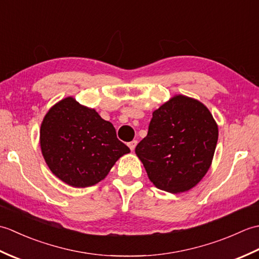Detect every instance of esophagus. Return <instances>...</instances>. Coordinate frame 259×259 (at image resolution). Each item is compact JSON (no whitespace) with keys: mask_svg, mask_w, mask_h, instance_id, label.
Instances as JSON below:
<instances>
[{"mask_svg":"<svg viewBox=\"0 0 259 259\" xmlns=\"http://www.w3.org/2000/svg\"><path fill=\"white\" fill-rule=\"evenodd\" d=\"M128 146H129V148H130V150H131V151H134V150H135V148H136V146H137V141H136V140H134V141L129 142Z\"/></svg>","mask_w":259,"mask_h":259,"instance_id":"obj_1","label":"esophagus"}]
</instances>
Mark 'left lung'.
<instances>
[{
	"label": "left lung",
	"mask_w": 259,
	"mask_h": 259,
	"mask_svg": "<svg viewBox=\"0 0 259 259\" xmlns=\"http://www.w3.org/2000/svg\"><path fill=\"white\" fill-rule=\"evenodd\" d=\"M217 140L218 125L205 104L177 95L152 112L136 155L158 189L180 194L205 177Z\"/></svg>",
	"instance_id": "left-lung-1"
}]
</instances>
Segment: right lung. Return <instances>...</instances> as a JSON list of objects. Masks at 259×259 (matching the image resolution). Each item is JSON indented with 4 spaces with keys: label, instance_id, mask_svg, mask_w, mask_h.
<instances>
[{
    "label": "right lung",
    "instance_id": "right-lung-1",
    "mask_svg": "<svg viewBox=\"0 0 259 259\" xmlns=\"http://www.w3.org/2000/svg\"><path fill=\"white\" fill-rule=\"evenodd\" d=\"M40 146L52 174L75 188L103 180L118 159L130 152L111 122L73 97L62 99L47 112Z\"/></svg>",
    "mask_w": 259,
    "mask_h": 259
}]
</instances>
